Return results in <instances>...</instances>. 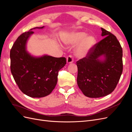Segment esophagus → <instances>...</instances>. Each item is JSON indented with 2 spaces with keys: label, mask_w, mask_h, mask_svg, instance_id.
Returning <instances> with one entry per match:
<instances>
[{
  "label": "esophagus",
  "mask_w": 132,
  "mask_h": 132,
  "mask_svg": "<svg viewBox=\"0 0 132 132\" xmlns=\"http://www.w3.org/2000/svg\"><path fill=\"white\" fill-rule=\"evenodd\" d=\"M73 61H74V59H73L72 55H69V56L67 58V63H68V64L71 63L73 62Z\"/></svg>",
  "instance_id": "esophagus-1"
}]
</instances>
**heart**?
Returning <instances> with one entry per match:
<instances>
[{
    "label": "heart",
    "mask_w": 132,
    "mask_h": 132,
    "mask_svg": "<svg viewBox=\"0 0 132 132\" xmlns=\"http://www.w3.org/2000/svg\"><path fill=\"white\" fill-rule=\"evenodd\" d=\"M64 42L71 45L80 42L76 48L75 53L78 57L82 58L86 57L93 49L96 41L94 36H87V34L84 32H73L64 39Z\"/></svg>",
    "instance_id": "obj_1"
}]
</instances>
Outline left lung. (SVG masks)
I'll use <instances>...</instances> for the list:
<instances>
[{"mask_svg":"<svg viewBox=\"0 0 132 132\" xmlns=\"http://www.w3.org/2000/svg\"><path fill=\"white\" fill-rule=\"evenodd\" d=\"M102 36L86 57L77 62L78 85L86 96L109 95L116 87L123 71V51L116 37L101 28ZM102 56L104 58L100 57Z\"/></svg>","mask_w":132,"mask_h":132,"instance_id":"obj_1","label":"left lung"}]
</instances>
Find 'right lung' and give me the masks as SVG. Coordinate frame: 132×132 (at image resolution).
I'll use <instances>...</instances> for the list:
<instances>
[{
	"label": "right lung",
	"mask_w": 132,
	"mask_h": 132,
	"mask_svg": "<svg viewBox=\"0 0 132 132\" xmlns=\"http://www.w3.org/2000/svg\"><path fill=\"white\" fill-rule=\"evenodd\" d=\"M44 26L35 27L43 29ZM22 34L10 50V69L19 88L27 96L39 98L50 95L55 88L58 71L66 64L64 57L55 58L48 55L37 57L26 51L28 39L32 31Z\"/></svg>",
	"instance_id": "1"
}]
</instances>
